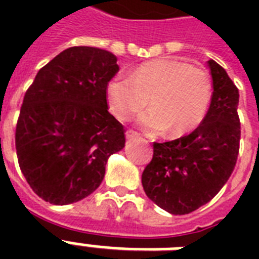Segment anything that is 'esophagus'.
I'll list each match as a JSON object with an SVG mask.
<instances>
[{"instance_id":"1","label":"esophagus","mask_w":259,"mask_h":259,"mask_svg":"<svg viewBox=\"0 0 259 259\" xmlns=\"http://www.w3.org/2000/svg\"><path fill=\"white\" fill-rule=\"evenodd\" d=\"M138 136V133L137 132H134V130H127V132H126V138H134V137H137Z\"/></svg>"}]
</instances>
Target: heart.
<instances>
[{
    "label": "heart",
    "instance_id": "b5f03b06",
    "mask_svg": "<svg viewBox=\"0 0 259 259\" xmlns=\"http://www.w3.org/2000/svg\"><path fill=\"white\" fill-rule=\"evenodd\" d=\"M138 115V125L148 132L166 130L180 136L195 129L204 118L211 101V83L204 71L176 59L144 63L130 72L115 75L106 86L110 111L127 121Z\"/></svg>",
    "mask_w": 259,
    "mask_h": 259
}]
</instances>
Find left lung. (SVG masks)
Returning a JSON list of instances; mask_svg holds the SVG:
<instances>
[{"instance_id":"obj_1","label":"left lung","mask_w":259,"mask_h":259,"mask_svg":"<svg viewBox=\"0 0 259 259\" xmlns=\"http://www.w3.org/2000/svg\"><path fill=\"white\" fill-rule=\"evenodd\" d=\"M212 76L211 105L188 136L154 142L153 158L142 172L146 196L173 215H184L208 203L229 180L241 140L239 91L226 70L207 62Z\"/></svg>"}]
</instances>
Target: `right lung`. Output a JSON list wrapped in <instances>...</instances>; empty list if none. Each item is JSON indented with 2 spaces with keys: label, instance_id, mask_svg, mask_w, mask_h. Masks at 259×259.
Segmentation results:
<instances>
[{
  "label": "right lung",
  "instance_id": "right-lung-1",
  "mask_svg": "<svg viewBox=\"0 0 259 259\" xmlns=\"http://www.w3.org/2000/svg\"><path fill=\"white\" fill-rule=\"evenodd\" d=\"M119 67L109 51L71 47L38 71L16 126L22 175L34 193L71 204L101 185L107 160L125 146V129L109 113L106 86Z\"/></svg>",
  "mask_w": 259,
  "mask_h": 259
}]
</instances>
